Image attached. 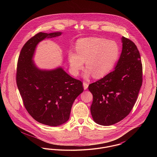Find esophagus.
<instances>
[{"label": "esophagus", "instance_id": "34e87169", "mask_svg": "<svg viewBox=\"0 0 157 157\" xmlns=\"http://www.w3.org/2000/svg\"><path fill=\"white\" fill-rule=\"evenodd\" d=\"M83 88L84 90H86L88 87V83H87L86 82H83Z\"/></svg>", "mask_w": 157, "mask_h": 157}]
</instances>
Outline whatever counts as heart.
Instances as JSON below:
<instances>
[{"instance_id":"1","label":"heart","mask_w":157,"mask_h":157,"mask_svg":"<svg viewBox=\"0 0 157 157\" xmlns=\"http://www.w3.org/2000/svg\"><path fill=\"white\" fill-rule=\"evenodd\" d=\"M120 56V46L117 42L102 37L81 39L76 43V50L71 49L67 52L71 72L74 76L79 74L85 61L86 69L83 76L86 79L92 74L95 78L106 74Z\"/></svg>"}]
</instances>
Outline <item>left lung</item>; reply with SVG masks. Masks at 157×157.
I'll use <instances>...</instances> for the list:
<instances>
[{
	"label": "left lung",
	"instance_id": "8db88e82",
	"mask_svg": "<svg viewBox=\"0 0 157 157\" xmlns=\"http://www.w3.org/2000/svg\"><path fill=\"white\" fill-rule=\"evenodd\" d=\"M122 50L115 69L90 83V112L94 121L108 126L124 119L134 106L142 86V65L134 43L122 36Z\"/></svg>",
	"mask_w": 157,
	"mask_h": 157
}]
</instances>
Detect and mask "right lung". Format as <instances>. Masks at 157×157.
Masks as SVG:
<instances>
[{"mask_svg":"<svg viewBox=\"0 0 157 157\" xmlns=\"http://www.w3.org/2000/svg\"><path fill=\"white\" fill-rule=\"evenodd\" d=\"M61 34L39 32L31 37L23 46L16 71L17 86L27 111L38 122L52 127L67 122L75 99L83 91L82 82L62 67L40 69L32 59L40 41Z\"/></svg>","mask_w":157,"mask_h":157,"instance_id":"right-lung-1","label":"right lung"}]
</instances>
